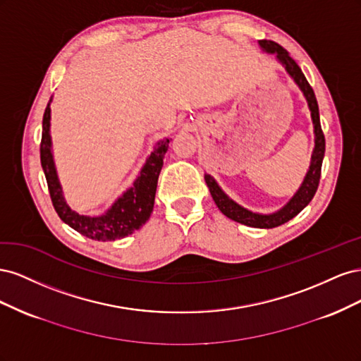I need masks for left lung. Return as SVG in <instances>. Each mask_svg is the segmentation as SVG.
Wrapping results in <instances>:
<instances>
[{
	"label": "left lung",
	"instance_id": "1",
	"mask_svg": "<svg viewBox=\"0 0 361 361\" xmlns=\"http://www.w3.org/2000/svg\"><path fill=\"white\" fill-rule=\"evenodd\" d=\"M260 47L264 48L268 52H277V59L281 61L283 66L286 68V71L289 72V75L295 80V82L298 84L300 89L302 90L305 99L309 102L310 111H312V118H313V125H314V150L312 155V164H310V170L305 176L301 188L298 190V192L293 195L292 200L283 207L281 211L271 214V215H260V214H253L244 207H241L239 204H236L233 200H231L227 195L221 191V188L218 187L216 182L214 180V178H211L209 174H204V180L207 188L211 191L212 199L215 202V204L227 218L231 220L241 223L250 227H259V228H272L288 223L289 220L295 215H298L305 206H307L313 195L319 187V179H321V167H322V159H324V154H325V137L322 133L321 128V120H319V108H318V101H316L314 92L312 89V85L309 84V81L305 80V76L302 73V71L300 69V66L297 64L288 51L280 47L279 43L272 42V40H260Z\"/></svg>",
	"mask_w": 361,
	"mask_h": 361
}]
</instances>
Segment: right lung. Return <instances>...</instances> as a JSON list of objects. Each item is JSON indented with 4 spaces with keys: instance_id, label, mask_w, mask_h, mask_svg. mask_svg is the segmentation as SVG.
I'll return each instance as SVG.
<instances>
[{
    "instance_id": "1",
    "label": "right lung",
    "mask_w": 361,
    "mask_h": 361,
    "mask_svg": "<svg viewBox=\"0 0 361 361\" xmlns=\"http://www.w3.org/2000/svg\"><path fill=\"white\" fill-rule=\"evenodd\" d=\"M49 104L43 113V129L40 141V162L45 173L48 191L54 209L61 218V221L69 224L81 235L97 239V241H116L135 232L143 226L154 211L155 192L159 171L162 169V159L169 149V140L161 141L158 147L152 152L146 166L141 170L134 187L128 190L110 209L102 216H84L73 212L63 199L60 183L54 169L51 155V137H49Z\"/></svg>"
}]
</instances>
